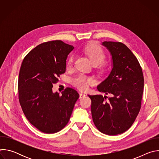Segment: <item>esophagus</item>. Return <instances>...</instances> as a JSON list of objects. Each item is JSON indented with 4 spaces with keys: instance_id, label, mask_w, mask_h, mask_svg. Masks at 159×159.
Here are the masks:
<instances>
[{
    "instance_id": "1",
    "label": "esophagus",
    "mask_w": 159,
    "mask_h": 159,
    "mask_svg": "<svg viewBox=\"0 0 159 159\" xmlns=\"http://www.w3.org/2000/svg\"><path fill=\"white\" fill-rule=\"evenodd\" d=\"M85 96V94H84V93H80V99H82L83 98H84Z\"/></svg>"
}]
</instances>
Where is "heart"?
<instances>
[{
	"instance_id": "obj_1",
	"label": "heart",
	"mask_w": 159,
	"mask_h": 159,
	"mask_svg": "<svg viewBox=\"0 0 159 159\" xmlns=\"http://www.w3.org/2000/svg\"><path fill=\"white\" fill-rule=\"evenodd\" d=\"M85 53L89 57L90 61L94 65L101 64L106 58V54L102 48L96 44H91L84 48ZM75 60V56L70 57L66 63L67 68H71ZM95 80L90 77H87L84 74H79L72 80V84L80 90H86L89 85L95 84Z\"/></svg>"
}]
</instances>
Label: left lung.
Here are the masks:
<instances>
[{
  "label": "left lung",
  "mask_w": 159,
  "mask_h": 159,
  "mask_svg": "<svg viewBox=\"0 0 159 159\" xmlns=\"http://www.w3.org/2000/svg\"><path fill=\"white\" fill-rule=\"evenodd\" d=\"M110 52L112 69L97 88L99 92L111 94L88 95L91 99L94 123L102 133L116 135L128 130L141 108L144 79L142 67L136 57L120 42L104 41Z\"/></svg>",
  "instance_id": "obj_1"
}]
</instances>
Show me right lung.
Wrapping results in <instances>:
<instances>
[{
	"mask_svg": "<svg viewBox=\"0 0 159 159\" xmlns=\"http://www.w3.org/2000/svg\"><path fill=\"white\" fill-rule=\"evenodd\" d=\"M74 48L61 40L43 43L30 52L21 64L19 101L28 120L43 133L62 129L79 98L70 87H66L61 96L52 91L53 84L65 72L67 56Z\"/></svg>",
	"mask_w": 159,
	"mask_h": 159,
	"instance_id": "1",
	"label": "right lung"
}]
</instances>
